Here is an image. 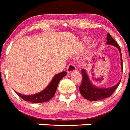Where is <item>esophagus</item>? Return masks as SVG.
Returning a JSON list of instances; mask_svg holds the SVG:
<instances>
[{
  "label": "esophagus",
  "instance_id": "1",
  "mask_svg": "<svg viewBox=\"0 0 130 130\" xmlns=\"http://www.w3.org/2000/svg\"><path fill=\"white\" fill-rule=\"evenodd\" d=\"M76 68L74 65H73V64L72 63H70L69 66L67 67V72L68 74H70L71 73V72H75V71H76Z\"/></svg>",
  "mask_w": 130,
  "mask_h": 130
}]
</instances>
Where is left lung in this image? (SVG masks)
Returning <instances> with one entry per match:
<instances>
[{
	"label": "left lung",
	"mask_w": 130,
	"mask_h": 130,
	"mask_svg": "<svg viewBox=\"0 0 130 130\" xmlns=\"http://www.w3.org/2000/svg\"><path fill=\"white\" fill-rule=\"evenodd\" d=\"M106 40H107L106 43L108 45L115 46L119 49V51L121 54V65L122 69V59L121 48L116 42V40L111 37V35L109 33L107 34ZM82 73L83 79H82V83L80 87H79V89L82 96L89 101H98L109 98L114 92V91L116 90L121 82V80H120L117 84L109 88H99L92 83L86 70L82 69Z\"/></svg>",
	"instance_id": "left-lung-1"
}]
</instances>
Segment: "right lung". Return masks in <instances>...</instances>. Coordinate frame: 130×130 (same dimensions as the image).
Instances as JSON below:
<instances>
[{
	"label": "right lung",
	"mask_w": 130,
	"mask_h": 130,
	"mask_svg": "<svg viewBox=\"0 0 130 130\" xmlns=\"http://www.w3.org/2000/svg\"><path fill=\"white\" fill-rule=\"evenodd\" d=\"M66 74L67 72L65 71L56 74L52 79L51 82L48 85V86L45 89L37 94H33V95H24V94L18 92H17V94L20 98H21L25 101H29L31 103H34L47 102L54 97L59 81L64 76H66Z\"/></svg>",
	"instance_id": "1"
}]
</instances>
